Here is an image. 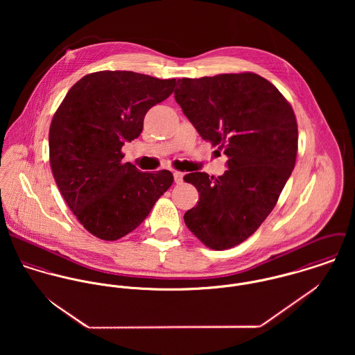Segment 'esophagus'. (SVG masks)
Instances as JSON below:
<instances>
[{
  "label": "esophagus",
  "mask_w": 355,
  "mask_h": 355,
  "mask_svg": "<svg viewBox=\"0 0 355 355\" xmlns=\"http://www.w3.org/2000/svg\"><path fill=\"white\" fill-rule=\"evenodd\" d=\"M173 179H175V183L180 184L183 182V172H179V171H175L173 172Z\"/></svg>",
  "instance_id": "34e87169"
}]
</instances>
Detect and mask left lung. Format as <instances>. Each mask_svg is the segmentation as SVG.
I'll return each instance as SVG.
<instances>
[{"label": "left lung", "mask_w": 355, "mask_h": 355, "mask_svg": "<svg viewBox=\"0 0 355 355\" xmlns=\"http://www.w3.org/2000/svg\"><path fill=\"white\" fill-rule=\"evenodd\" d=\"M178 85L183 113L203 141L228 157L218 178L184 176L200 193L184 223L206 248L231 249L259 228L286 186L298 152L297 117L283 94L253 72L183 78Z\"/></svg>", "instance_id": "8db88e82"}]
</instances>
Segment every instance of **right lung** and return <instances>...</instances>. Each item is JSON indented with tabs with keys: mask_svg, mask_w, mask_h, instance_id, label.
I'll return each instance as SVG.
<instances>
[{
	"mask_svg": "<svg viewBox=\"0 0 355 355\" xmlns=\"http://www.w3.org/2000/svg\"><path fill=\"white\" fill-rule=\"evenodd\" d=\"M175 86L176 79L100 71L78 80L53 116L54 180L79 223L102 241H117L139 227L173 183L169 171L141 172L123 162L121 148L141 135L148 110Z\"/></svg>",
	"mask_w": 355,
	"mask_h": 355,
	"instance_id": "obj_1",
	"label": "right lung"
}]
</instances>
